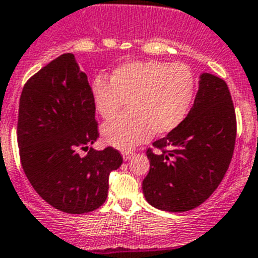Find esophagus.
Instances as JSON below:
<instances>
[{
	"mask_svg": "<svg viewBox=\"0 0 258 258\" xmlns=\"http://www.w3.org/2000/svg\"><path fill=\"white\" fill-rule=\"evenodd\" d=\"M134 153H130V152H123L122 153V157H123L124 161H130L132 157H134Z\"/></svg>",
	"mask_w": 258,
	"mask_h": 258,
	"instance_id": "1",
	"label": "esophagus"
}]
</instances>
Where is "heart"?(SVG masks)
Here are the masks:
<instances>
[{"label": "heart", "mask_w": 258, "mask_h": 258, "mask_svg": "<svg viewBox=\"0 0 258 258\" xmlns=\"http://www.w3.org/2000/svg\"><path fill=\"white\" fill-rule=\"evenodd\" d=\"M196 82L182 62L157 60L130 61L114 69L110 82L92 83L95 106L104 119H112L127 103L129 112L101 127L104 140L130 150L150 138L177 128L189 113Z\"/></svg>", "instance_id": "obj_1"}]
</instances>
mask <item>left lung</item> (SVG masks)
Segmentation results:
<instances>
[{
	"label": "left lung",
	"instance_id": "8db88e82",
	"mask_svg": "<svg viewBox=\"0 0 258 258\" xmlns=\"http://www.w3.org/2000/svg\"><path fill=\"white\" fill-rule=\"evenodd\" d=\"M236 118L226 82L203 73L184 122L146 150L149 173L143 181L148 203L168 212L198 207L217 189L231 162Z\"/></svg>",
	"mask_w": 258,
	"mask_h": 258
}]
</instances>
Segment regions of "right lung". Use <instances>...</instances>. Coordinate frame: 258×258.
I'll list each match as a JSON object with an SVG mask.
<instances>
[{
	"instance_id": "right-lung-1",
	"label": "right lung",
	"mask_w": 258,
	"mask_h": 258,
	"mask_svg": "<svg viewBox=\"0 0 258 258\" xmlns=\"http://www.w3.org/2000/svg\"><path fill=\"white\" fill-rule=\"evenodd\" d=\"M87 76L73 54H62L32 76L19 101L18 145L25 176L38 196L56 210L86 213L106 201L109 173L123 158L99 138ZM80 150L88 154L82 157Z\"/></svg>"
}]
</instances>
